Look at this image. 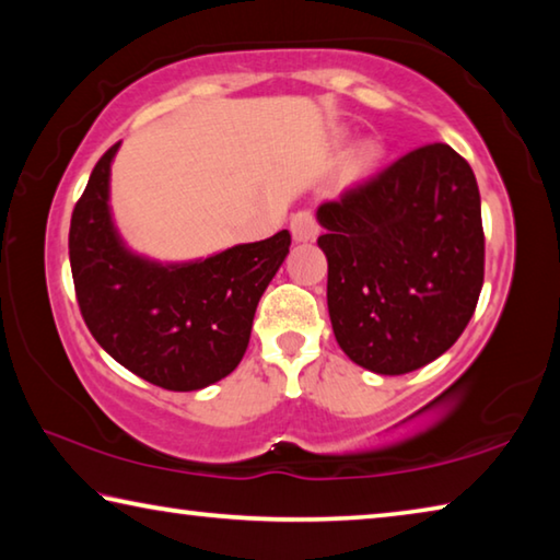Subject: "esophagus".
I'll return each mask as SVG.
<instances>
[{
	"label": "esophagus",
	"instance_id": "34e87169",
	"mask_svg": "<svg viewBox=\"0 0 560 560\" xmlns=\"http://www.w3.org/2000/svg\"><path fill=\"white\" fill-rule=\"evenodd\" d=\"M318 232H320V226H318V222H316V217H314V212H308V210H303V212H296L291 217V236H293V242H314L316 236H318Z\"/></svg>",
	"mask_w": 560,
	"mask_h": 560
}]
</instances>
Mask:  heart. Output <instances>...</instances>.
<instances>
[{
  "mask_svg": "<svg viewBox=\"0 0 560 560\" xmlns=\"http://www.w3.org/2000/svg\"><path fill=\"white\" fill-rule=\"evenodd\" d=\"M381 158H383V145L377 143V140H365L355 153V173L358 175L373 173L375 165L381 163Z\"/></svg>",
  "mask_w": 560,
  "mask_h": 560,
  "instance_id": "obj_1",
  "label": "heart"
}]
</instances>
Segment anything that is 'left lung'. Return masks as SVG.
I'll return each instance as SVG.
<instances>
[{
	"mask_svg": "<svg viewBox=\"0 0 560 560\" xmlns=\"http://www.w3.org/2000/svg\"><path fill=\"white\" fill-rule=\"evenodd\" d=\"M338 346L377 375L432 363L467 328L485 283L477 177L450 145L417 148L316 210Z\"/></svg>",
	"mask_w": 560,
	"mask_h": 560,
	"instance_id": "obj_1",
	"label": "left lung"
}]
</instances>
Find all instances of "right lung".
I'll return each mask as SVG.
<instances>
[{"label":"right lung","instance_id":"add662e5","mask_svg":"<svg viewBox=\"0 0 560 560\" xmlns=\"http://www.w3.org/2000/svg\"><path fill=\"white\" fill-rule=\"evenodd\" d=\"M118 148L93 167L71 217L75 299L93 338L122 368L165 390H202L244 358L259 299L287 259L291 234L281 230L189 261L132 252L110 210Z\"/></svg>","mask_w":560,"mask_h":560}]
</instances>
